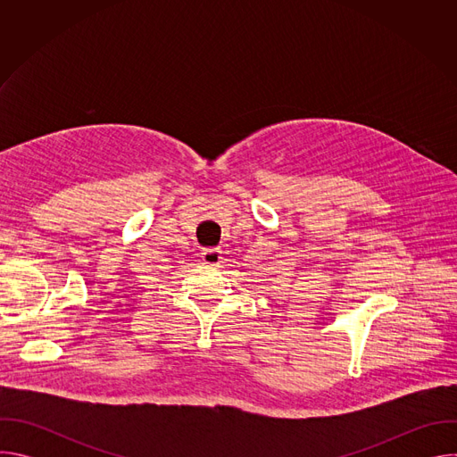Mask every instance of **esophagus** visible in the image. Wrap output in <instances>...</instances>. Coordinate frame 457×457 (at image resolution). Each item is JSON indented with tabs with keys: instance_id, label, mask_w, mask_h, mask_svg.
I'll return each mask as SVG.
<instances>
[{
	"instance_id": "obj_1",
	"label": "esophagus",
	"mask_w": 457,
	"mask_h": 457,
	"mask_svg": "<svg viewBox=\"0 0 457 457\" xmlns=\"http://www.w3.org/2000/svg\"><path fill=\"white\" fill-rule=\"evenodd\" d=\"M203 260L210 266H219L222 262V249L213 247V249H204L203 253Z\"/></svg>"
}]
</instances>
